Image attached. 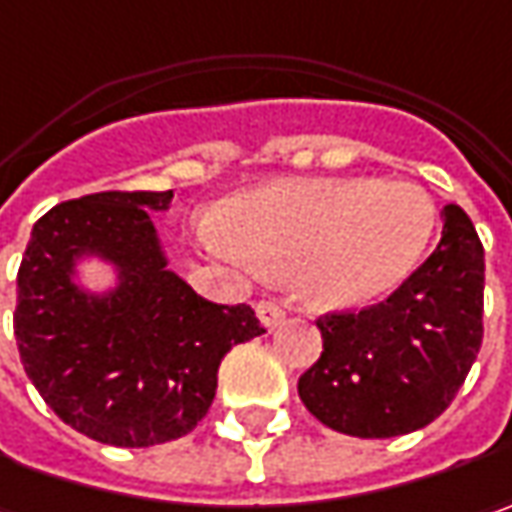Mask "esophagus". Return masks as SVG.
<instances>
[{
    "mask_svg": "<svg viewBox=\"0 0 512 512\" xmlns=\"http://www.w3.org/2000/svg\"><path fill=\"white\" fill-rule=\"evenodd\" d=\"M257 318L266 323L269 329H275V326L283 323L286 312H283V306H278L275 300H260V303H257Z\"/></svg>",
    "mask_w": 512,
    "mask_h": 512,
    "instance_id": "34e87169",
    "label": "esophagus"
}]
</instances>
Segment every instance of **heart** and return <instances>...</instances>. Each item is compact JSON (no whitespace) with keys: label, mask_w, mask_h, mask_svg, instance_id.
<instances>
[{"label":"heart","mask_w":512,"mask_h":512,"mask_svg":"<svg viewBox=\"0 0 512 512\" xmlns=\"http://www.w3.org/2000/svg\"><path fill=\"white\" fill-rule=\"evenodd\" d=\"M433 197L407 180H312L243 197L232 232L214 226L220 255L295 275L318 306L355 309L392 295L435 234Z\"/></svg>","instance_id":"heart-1"}]
</instances>
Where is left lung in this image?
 Segmentation results:
<instances>
[{
    "label": "left lung",
    "mask_w": 512,
    "mask_h": 512,
    "mask_svg": "<svg viewBox=\"0 0 512 512\" xmlns=\"http://www.w3.org/2000/svg\"><path fill=\"white\" fill-rule=\"evenodd\" d=\"M484 246L461 206H444L435 252L387 300L323 312L321 358L298 395L329 430L392 438L453 404L484 335Z\"/></svg>",
    "instance_id": "8db88e82"
}]
</instances>
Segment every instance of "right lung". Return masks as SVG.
I'll use <instances>...</instances> for the list:
<instances>
[{
    "label": "right lung",
    "mask_w": 512,
    "mask_h": 512,
    "mask_svg": "<svg viewBox=\"0 0 512 512\" xmlns=\"http://www.w3.org/2000/svg\"><path fill=\"white\" fill-rule=\"evenodd\" d=\"M171 191H97L34 223L16 275L13 335L42 401L77 433L111 447L189 435L209 412L232 346L263 335L246 303H214L166 269L148 209ZM79 254H102L121 286L85 296Z\"/></svg>",
    "instance_id": "right-lung-1"
}]
</instances>
